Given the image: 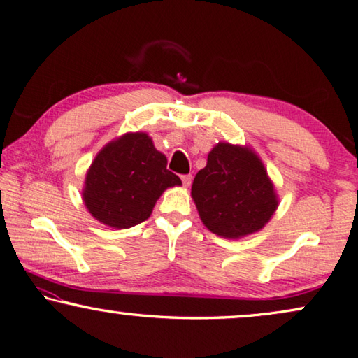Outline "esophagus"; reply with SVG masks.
Wrapping results in <instances>:
<instances>
[{"mask_svg": "<svg viewBox=\"0 0 358 358\" xmlns=\"http://www.w3.org/2000/svg\"><path fill=\"white\" fill-rule=\"evenodd\" d=\"M182 184H184V187H190V184H192V176L190 174L182 176Z\"/></svg>", "mask_w": 358, "mask_h": 358, "instance_id": "esophagus-1", "label": "esophagus"}]
</instances>
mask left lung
<instances>
[{
    "mask_svg": "<svg viewBox=\"0 0 358 358\" xmlns=\"http://www.w3.org/2000/svg\"><path fill=\"white\" fill-rule=\"evenodd\" d=\"M204 227L227 239L258 233L278 208L264 165L247 146L218 143L192 185Z\"/></svg>",
    "mask_w": 358,
    "mask_h": 358,
    "instance_id": "left-lung-1",
    "label": "left lung"
}]
</instances>
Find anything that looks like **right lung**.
<instances>
[{
  "instance_id": "add662e5",
  "label": "right lung",
  "mask_w": 358,
  "mask_h": 358,
  "mask_svg": "<svg viewBox=\"0 0 358 358\" xmlns=\"http://www.w3.org/2000/svg\"><path fill=\"white\" fill-rule=\"evenodd\" d=\"M180 179L144 131L125 134L96 155L86 173L83 201L90 214L115 229L148 220L157 199Z\"/></svg>"
}]
</instances>
